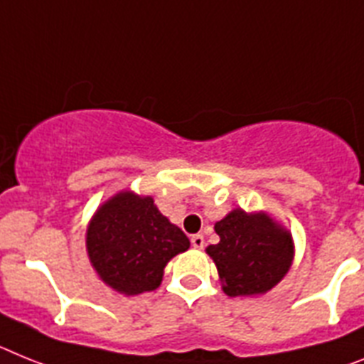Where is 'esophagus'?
<instances>
[{"label":"esophagus","mask_w":364,"mask_h":364,"mask_svg":"<svg viewBox=\"0 0 364 364\" xmlns=\"http://www.w3.org/2000/svg\"><path fill=\"white\" fill-rule=\"evenodd\" d=\"M191 244H192V246H194V248H196V250L203 248V246H205V239H203V235H192Z\"/></svg>","instance_id":"esophagus-1"}]
</instances>
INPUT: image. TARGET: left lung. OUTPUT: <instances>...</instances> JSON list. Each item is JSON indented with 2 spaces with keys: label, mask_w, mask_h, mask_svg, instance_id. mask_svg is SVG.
I'll return each instance as SVG.
<instances>
[{
  "label": "left lung",
  "mask_w": 364,
  "mask_h": 364,
  "mask_svg": "<svg viewBox=\"0 0 364 364\" xmlns=\"http://www.w3.org/2000/svg\"><path fill=\"white\" fill-rule=\"evenodd\" d=\"M218 244L207 248L228 296L262 294L277 285L292 262V239L264 215L237 209L216 222Z\"/></svg>",
  "instance_id": "1"
}]
</instances>
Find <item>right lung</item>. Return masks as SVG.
<instances>
[{"instance_id": "1", "label": "right lung", "mask_w": 364, "mask_h": 364, "mask_svg": "<svg viewBox=\"0 0 364 364\" xmlns=\"http://www.w3.org/2000/svg\"><path fill=\"white\" fill-rule=\"evenodd\" d=\"M191 242L159 213L151 198L122 192L97 209L87 231L92 267L107 285L124 294L155 291L166 262Z\"/></svg>"}]
</instances>
